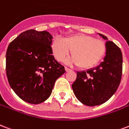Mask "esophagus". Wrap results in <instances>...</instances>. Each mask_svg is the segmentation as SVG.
Instances as JSON below:
<instances>
[{
    "instance_id": "esophagus-1",
    "label": "esophagus",
    "mask_w": 129,
    "mask_h": 129,
    "mask_svg": "<svg viewBox=\"0 0 129 129\" xmlns=\"http://www.w3.org/2000/svg\"><path fill=\"white\" fill-rule=\"evenodd\" d=\"M65 71H71V69H70L69 68H68V67H65Z\"/></svg>"
}]
</instances>
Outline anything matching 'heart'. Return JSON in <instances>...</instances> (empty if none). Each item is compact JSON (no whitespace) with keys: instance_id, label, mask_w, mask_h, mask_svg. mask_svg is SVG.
Masks as SVG:
<instances>
[{"instance_id":"heart-1","label":"heart","mask_w":129,"mask_h":129,"mask_svg":"<svg viewBox=\"0 0 129 129\" xmlns=\"http://www.w3.org/2000/svg\"><path fill=\"white\" fill-rule=\"evenodd\" d=\"M53 54L56 60L61 61L71 53L72 58L68 63L79 64L82 69L93 67L99 63L106 51L104 43L92 36L76 34L66 38H53L51 43Z\"/></svg>"}]
</instances>
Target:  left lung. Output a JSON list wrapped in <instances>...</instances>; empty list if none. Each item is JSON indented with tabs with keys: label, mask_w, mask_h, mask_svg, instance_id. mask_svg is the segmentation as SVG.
Listing matches in <instances>:
<instances>
[{
	"label": "left lung",
	"mask_w": 129,
	"mask_h": 129,
	"mask_svg": "<svg viewBox=\"0 0 129 129\" xmlns=\"http://www.w3.org/2000/svg\"><path fill=\"white\" fill-rule=\"evenodd\" d=\"M104 40L107 36L99 34ZM122 74V54L114 43H106L104 61L95 68L77 72L72 89L77 99L82 104L94 107L107 102L120 84Z\"/></svg>",
	"instance_id": "1"
}]
</instances>
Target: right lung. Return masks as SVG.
I'll return each instance as SVG.
<instances>
[{"mask_svg": "<svg viewBox=\"0 0 129 129\" xmlns=\"http://www.w3.org/2000/svg\"><path fill=\"white\" fill-rule=\"evenodd\" d=\"M53 36L29 29L10 43L6 53V74L12 89L30 104L42 103L52 92L55 80L65 73L52 55Z\"/></svg>", "mask_w": 129, "mask_h": 129, "instance_id": "add662e5", "label": "right lung"}]
</instances>
